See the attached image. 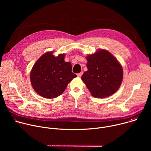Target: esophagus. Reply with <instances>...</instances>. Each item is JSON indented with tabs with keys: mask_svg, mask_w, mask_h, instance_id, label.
Returning <instances> with one entry per match:
<instances>
[{
	"mask_svg": "<svg viewBox=\"0 0 151 151\" xmlns=\"http://www.w3.org/2000/svg\"><path fill=\"white\" fill-rule=\"evenodd\" d=\"M82 74H83V72H80V73H78L77 74V76H78V77H81V76L82 75Z\"/></svg>",
	"mask_w": 151,
	"mask_h": 151,
	"instance_id": "34e87169",
	"label": "esophagus"
}]
</instances>
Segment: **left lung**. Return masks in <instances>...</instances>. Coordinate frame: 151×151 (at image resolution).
I'll use <instances>...</instances> for the list:
<instances>
[{"label":"left lung","mask_w":151,"mask_h":151,"mask_svg":"<svg viewBox=\"0 0 151 151\" xmlns=\"http://www.w3.org/2000/svg\"><path fill=\"white\" fill-rule=\"evenodd\" d=\"M88 70L81 79L93 97L105 98L119 88L123 78L122 68L109 52L100 50L87 57Z\"/></svg>","instance_id":"1"}]
</instances>
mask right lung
Listing matches in <instances>:
<instances>
[{
  "label": "right lung",
  "instance_id": "1",
  "mask_svg": "<svg viewBox=\"0 0 151 151\" xmlns=\"http://www.w3.org/2000/svg\"><path fill=\"white\" fill-rule=\"evenodd\" d=\"M64 54L57 57L52 52L42 55L30 72V81L35 91L40 96L54 99L61 95L68 83L77 76L72 72V64L64 61Z\"/></svg>",
  "mask_w": 151,
  "mask_h": 151
}]
</instances>
